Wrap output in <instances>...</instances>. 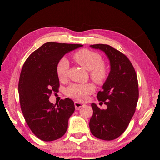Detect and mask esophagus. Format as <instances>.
Masks as SVG:
<instances>
[{"label":"esophagus","mask_w":160,"mask_h":160,"mask_svg":"<svg viewBox=\"0 0 160 160\" xmlns=\"http://www.w3.org/2000/svg\"><path fill=\"white\" fill-rule=\"evenodd\" d=\"M74 104H75V109H76V110L80 109L81 107H83L84 105H85L84 104H82V103H80V102H74Z\"/></svg>","instance_id":"34e87169"}]
</instances>
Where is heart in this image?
Masks as SVG:
<instances>
[{
  "label": "heart",
  "instance_id": "b5f03b06",
  "mask_svg": "<svg viewBox=\"0 0 160 160\" xmlns=\"http://www.w3.org/2000/svg\"><path fill=\"white\" fill-rule=\"evenodd\" d=\"M73 58L78 63L90 70V77L96 83L102 85L107 80L109 69L107 65L103 63V58L99 53L83 48L73 54ZM68 69V61L65 58H61L56 66V74L59 80L63 81L66 79ZM94 90L95 88L92 83H73L66 88V94L78 101H85L88 95L93 93Z\"/></svg>",
  "mask_w": 160,
  "mask_h": 160
}]
</instances>
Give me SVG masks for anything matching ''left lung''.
<instances>
[{
    "instance_id": "1",
    "label": "left lung",
    "mask_w": 160,
    "mask_h": 160,
    "mask_svg": "<svg viewBox=\"0 0 160 160\" xmlns=\"http://www.w3.org/2000/svg\"><path fill=\"white\" fill-rule=\"evenodd\" d=\"M92 48L107 54L111 70L97 99L106 104L100 109L92 103L93 115L90 121V131L94 136L104 140L117 138L126 131L136 109L139 97L136 72L128 57L107 44H93Z\"/></svg>"
}]
</instances>
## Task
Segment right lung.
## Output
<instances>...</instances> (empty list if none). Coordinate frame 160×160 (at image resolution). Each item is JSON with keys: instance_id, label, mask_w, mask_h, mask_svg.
<instances>
[{"instance_id": "right-lung-1", "label": "right lung", "mask_w": 160, "mask_h": 160, "mask_svg": "<svg viewBox=\"0 0 160 160\" xmlns=\"http://www.w3.org/2000/svg\"><path fill=\"white\" fill-rule=\"evenodd\" d=\"M82 44L47 42L32 52L22 68L18 84L20 104L24 118L32 132L43 141H53L66 133L68 122L75 111L72 100L49 102L58 92L56 66L61 58Z\"/></svg>"}]
</instances>
